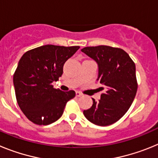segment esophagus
<instances>
[{
    "label": "esophagus",
    "instance_id": "1",
    "mask_svg": "<svg viewBox=\"0 0 158 158\" xmlns=\"http://www.w3.org/2000/svg\"><path fill=\"white\" fill-rule=\"evenodd\" d=\"M82 95H83V94H82V93H81V92H78V91L76 92V96H81Z\"/></svg>",
    "mask_w": 158,
    "mask_h": 158
}]
</instances>
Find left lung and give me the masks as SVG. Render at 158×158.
<instances>
[{
  "mask_svg": "<svg viewBox=\"0 0 158 158\" xmlns=\"http://www.w3.org/2000/svg\"><path fill=\"white\" fill-rule=\"evenodd\" d=\"M81 51L97 63V81L105 90L98 101L93 99V105L84 110V115L98 126L111 125L125 115L134 101L138 89L135 64L120 48L97 46Z\"/></svg>",
  "mask_w": 158,
  "mask_h": 158,
  "instance_id": "obj_1",
  "label": "left lung"
}]
</instances>
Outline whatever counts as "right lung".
I'll return each instance as SVG.
<instances>
[{
    "mask_svg": "<svg viewBox=\"0 0 158 158\" xmlns=\"http://www.w3.org/2000/svg\"><path fill=\"white\" fill-rule=\"evenodd\" d=\"M80 47L45 45L27 51L19 61L13 75L16 100L29 120L49 125L63 114L65 104L75 92L53 88L63 73V65Z\"/></svg>",
    "mask_w": 158,
    "mask_h": 158,
    "instance_id": "right-lung-1",
    "label": "right lung"
}]
</instances>
